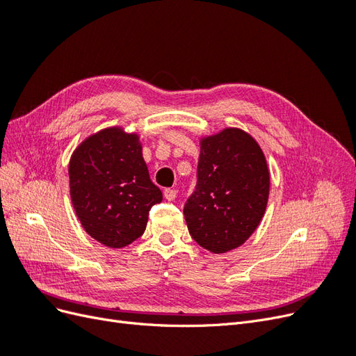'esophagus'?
Wrapping results in <instances>:
<instances>
[{
  "label": "esophagus",
  "mask_w": 356,
  "mask_h": 356,
  "mask_svg": "<svg viewBox=\"0 0 356 356\" xmlns=\"http://www.w3.org/2000/svg\"><path fill=\"white\" fill-rule=\"evenodd\" d=\"M163 195H165V199H166V200L172 202V200L177 199V190H174V188H166V190L163 191Z\"/></svg>",
  "instance_id": "34e87169"
}]
</instances>
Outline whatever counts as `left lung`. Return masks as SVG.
I'll list each match as a JSON object with an SVG mask.
<instances>
[{
  "label": "left lung",
  "mask_w": 356,
  "mask_h": 356,
  "mask_svg": "<svg viewBox=\"0 0 356 356\" xmlns=\"http://www.w3.org/2000/svg\"><path fill=\"white\" fill-rule=\"evenodd\" d=\"M197 188L184 207L187 227L213 254L243 245L260 225L270 172L255 138L241 127L200 136Z\"/></svg>",
  "instance_id": "8db88e82"
}]
</instances>
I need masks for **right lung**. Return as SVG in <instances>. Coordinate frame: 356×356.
Instances as JSON below:
<instances>
[{
  "instance_id": "right-lung-1",
  "label": "right lung",
  "mask_w": 356,
  "mask_h": 356,
  "mask_svg": "<svg viewBox=\"0 0 356 356\" xmlns=\"http://www.w3.org/2000/svg\"><path fill=\"white\" fill-rule=\"evenodd\" d=\"M70 196L89 236L108 248H123L141 236L148 211L163 196L148 175L141 138L122 126L101 129L74 149Z\"/></svg>"
}]
</instances>
